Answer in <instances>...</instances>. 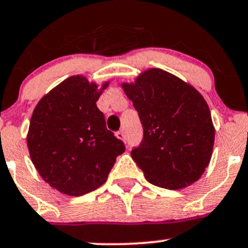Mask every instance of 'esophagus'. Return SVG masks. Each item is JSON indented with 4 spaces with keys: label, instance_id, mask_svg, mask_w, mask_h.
<instances>
[{
    "label": "esophagus",
    "instance_id": "obj_1",
    "mask_svg": "<svg viewBox=\"0 0 248 248\" xmlns=\"http://www.w3.org/2000/svg\"><path fill=\"white\" fill-rule=\"evenodd\" d=\"M116 137L118 138V140H123L124 143H126V140H125V132H124V130H121V131L116 132Z\"/></svg>",
    "mask_w": 248,
    "mask_h": 248
}]
</instances>
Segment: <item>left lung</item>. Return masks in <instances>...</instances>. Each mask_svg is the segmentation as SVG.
Segmentation results:
<instances>
[{"instance_id":"obj_1","label":"left lung","mask_w":248,"mask_h":248,"mask_svg":"<svg viewBox=\"0 0 248 248\" xmlns=\"http://www.w3.org/2000/svg\"><path fill=\"white\" fill-rule=\"evenodd\" d=\"M142 122L144 137L131 151L146 180L157 187L182 189L208 167L215 127L204 98L194 86L161 68H149L122 82Z\"/></svg>"}]
</instances>
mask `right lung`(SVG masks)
I'll return each instance as SVG.
<instances>
[{
  "instance_id": "1",
  "label": "right lung",
  "mask_w": 248,
  "mask_h": 248,
  "mask_svg": "<svg viewBox=\"0 0 248 248\" xmlns=\"http://www.w3.org/2000/svg\"><path fill=\"white\" fill-rule=\"evenodd\" d=\"M108 84L72 76L46 93L31 114L27 134L31 162L45 182L68 196L104 185L117 156L125 151L97 108Z\"/></svg>"
}]
</instances>
